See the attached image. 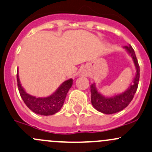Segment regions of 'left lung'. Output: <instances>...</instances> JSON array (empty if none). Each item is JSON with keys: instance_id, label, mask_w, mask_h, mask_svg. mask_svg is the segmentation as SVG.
<instances>
[{"instance_id": "left-lung-1", "label": "left lung", "mask_w": 152, "mask_h": 152, "mask_svg": "<svg viewBox=\"0 0 152 152\" xmlns=\"http://www.w3.org/2000/svg\"><path fill=\"white\" fill-rule=\"evenodd\" d=\"M130 55L135 68V73L132 84L121 93L115 94L111 96H105L97 90L95 83L90 85L91 103L97 111L105 114H112L125 108L133 98L138 86L140 77V68L135 52L130 44L123 47Z\"/></svg>"}]
</instances>
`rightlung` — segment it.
Returning a JSON list of instances; mask_svg holds the SVG:
<instances>
[{
    "instance_id": "1",
    "label": "right lung",
    "mask_w": 152,
    "mask_h": 152,
    "mask_svg": "<svg viewBox=\"0 0 152 152\" xmlns=\"http://www.w3.org/2000/svg\"><path fill=\"white\" fill-rule=\"evenodd\" d=\"M17 79L20 96L27 106L36 114L44 116L53 115L61 109L67 93L73 85V79H69L63 81L52 95L47 97H36L28 94L23 88L19 77L18 71Z\"/></svg>"
}]
</instances>
